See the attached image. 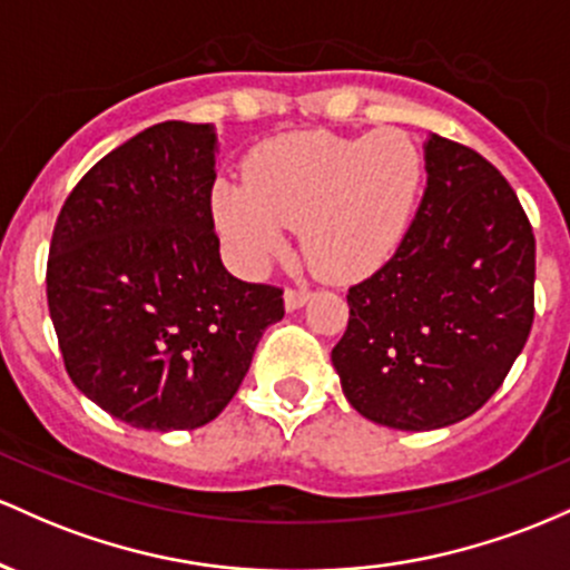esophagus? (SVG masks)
<instances>
[{
	"label": "esophagus",
	"mask_w": 570,
	"mask_h": 570,
	"mask_svg": "<svg viewBox=\"0 0 570 570\" xmlns=\"http://www.w3.org/2000/svg\"><path fill=\"white\" fill-rule=\"evenodd\" d=\"M309 298H312V293L304 291V287H287L285 291V306L291 312L298 309V306H304Z\"/></svg>",
	"instance_id": "esophagus-1"
}]
</instances>
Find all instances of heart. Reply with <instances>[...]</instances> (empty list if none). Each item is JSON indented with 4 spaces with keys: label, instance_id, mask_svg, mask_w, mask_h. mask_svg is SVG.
I'll return each mask as SVG.
<instances>
[{
    "label": "heart",
    "instance_id": "b5f03b06",
    "mask_svg": "<svg viewBox=\"0 0 570 570\" xmlns=\"http://www.w3.org/2000/svg\"><path fill=\"white\" fill-rule=\"evenodd\" d=\"M423 183V150L406 131H296L255 147L245 183L215 185L213 220L245 272H264L285 253L287 228H302L309 266L344 283L399 250Z\"/></svg>",
    "mask_w": 570,
    "mask_h": 570
}]
</instances>
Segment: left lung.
Returning <instances> with one entry per match:
<instances>
[{"label": "left lung", "mask_w": 570, "mask_h": 570, "mask_svg": "<svg viewBox=\"0 0 570 570\" xmlns=\"http://www.w3.org/2000/svg\"><path fill=\"white\" fill-rule=\"evenodd\" d=\"M417 215L385 266L350 287L331 350L347 401L399 431L460 423L490 401L533 325L535 236L507 177L433 134Z\"/></svg>", "instance_id": "obj_1"}]
</instances>
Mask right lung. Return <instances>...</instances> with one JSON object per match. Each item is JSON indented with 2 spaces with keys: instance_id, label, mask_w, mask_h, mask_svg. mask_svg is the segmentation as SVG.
<instances>
[{
  "instance_id": "1",
  "label": "right lung",
  "mask_w": 570,
  "mask_h": 570,
  "mask_svg": "<svg viewBox=\"0 0 570 570\" xmlns=\"http://www.w3.org/2000/svg\"><path fill=\"white\" fill-rule=\"evenodd\" d=\"M215 134L166 120L96 161L56 217L48 306L72 382L145 431L215 420L283 320V287L226 272Z\"/></svg>"
}]
</instances>
